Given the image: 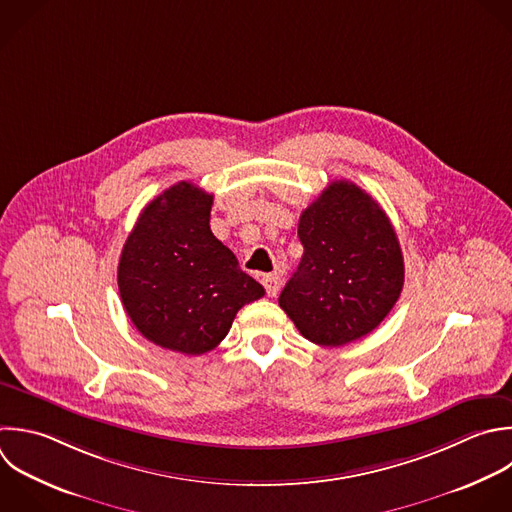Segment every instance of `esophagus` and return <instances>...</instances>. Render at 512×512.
Here are the masks:
<instances>
[{
    "mask_svg": "<svg viewBox=\"0 0 512 512\" xmlns=\"http://www.w3.org/2000/svg\"><path fill=\"white\" fill-rule=\"evenodd\" d=\"M262 284H264V288H266V294L272 296V298L280 292V276H278V274H266V276L262 278Z\"/></svg>",
    "mask_w": 512,
    "mask_h": 512,
    "instance_id": "1",
    "label": "esophagus"
}]
</instances>
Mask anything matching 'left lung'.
<instances>
[{"label": "left lung", "instance_id": "obj_1", "mask_svg": "<svg viewBox=\"0 0 512 512\" xmlns=\"http://www.w3.org/2000/svg\"><path fill=\"white\" fill-rule=\"evenodd\" d=\"M298 270L278 304L300 334L344 346L372 332L396 304L404 260L378 202L348 180L332 182L300 216Z\"/></svg>", "mask_w": 512, "mask_h": 512}]
</instances>
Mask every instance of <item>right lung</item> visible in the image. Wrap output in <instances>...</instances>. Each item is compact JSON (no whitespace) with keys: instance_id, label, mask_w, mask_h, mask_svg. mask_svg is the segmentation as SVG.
I'll use <instances>...</instances> for the list:
<instances>
[{"instance_id":"add662e5","label":"right lung","mask_w":512,"mask_h":512,"mask_svg":"<svg viewBox=\"0 0 512 512\" xmlns=\"http://www.w3.org/2000/svg\"><path fill=\"white\" fill-rule=\"evenodd\" d=\"M212 202L192 182L164 190L142 210L118 264L122 304L138 332L190 356L216 348L236 312L264 296L212 234Z\"/></svg>"}]
</instances>
